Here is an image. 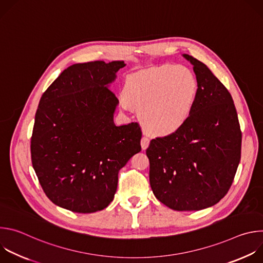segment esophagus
Wrapping results in <instances>:
<instances>
[{"label": "esophagus", "instance_id": "obj_1", "mask_svg": "<svg viewBox=\"0 0 263 263\" xmlns=\"http://www.w3.org/2000/svg\"><path fill=\"white\" fill-rule=\"evenodd\" d=\"M140 144H141V148H142V149H145V148L148 146V144H149V139H148V137H147V136H142V138H141V140H140Z\"/></svg>", "mask_w": 263, "mask_h": 263}]
</instances>
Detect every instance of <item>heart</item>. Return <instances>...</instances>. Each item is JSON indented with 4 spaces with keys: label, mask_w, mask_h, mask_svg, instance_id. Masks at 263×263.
I'll return each instance as SVG.
<instances>
[{
    "label": "heart",
    "mask_w": 263,
    "mask_h": 263,
    "mask_svg": "<svg viewBox=\"0 0 263 263\" xmlns=\"http://www.w3.org/2000/svg\"><path fill=\"white\" fill-rule=\"evenodd\" d=\"M198 90V81L189 68L163 64L130 73L123 96L127 105L139 109V119L147 131L165 135L190 119Z\"/></svg>",
    "instance_id": "heart-1"
}]
</instances>
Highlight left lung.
Listing matches in <instances>:
<instances>
[{
    "instance_id": "obj_1",
    "label": "left lung",
    "mask_w": 263,
    "mask_h": 263,
    "mask_svg": "<svg viewBox=\"0 0 263 263\" xmlns=\"http://www.w3.org/2000/svg\"><path fill=\"white\" fill-rule=\"evenodd\" d=\"M194 65L198 98L190 119L174 133L149 142V184L155 197L177 211L218 203L233 182L241 153V131L233 99L201 61Z\"/></svg>"
}]
</instances>
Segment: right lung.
Segmentation results:
<instances>
[{"instance_id":"obj_1","label":"right lung","mask_w":263,"mask_h":263,"mask_svg":"<svg viewBox=\"0 0 263 263\" xmlns=\"http://www.w3.org/2000/svg\"><path fill=\"white\" fill-rule=\"evenodd\" d=\"M124 61H91L64 69L35 115L31 159L46 196L78 213L106 208L120 170L140 152L137 123L116 126L119 100L109 88Z\"/></svg>"}]
</instances>
